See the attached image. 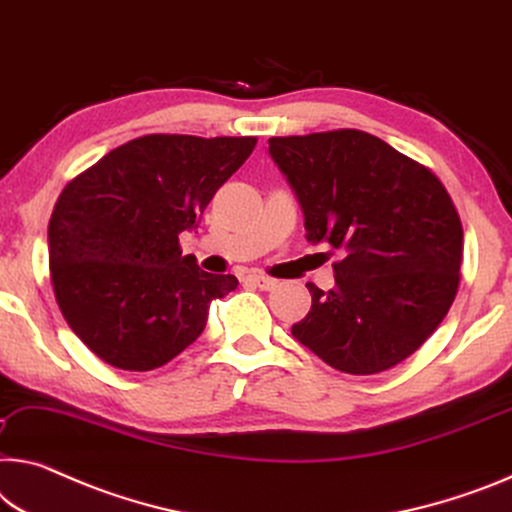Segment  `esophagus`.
<instances>
[{
    "label": "esophagus",
    "instance_id": "obj_1",
    "mask_svg": "<svg viewBox=\"0 0 512 512\" xmlns=\"http://www.w3.org/2000/svg\"><path fill=\"white\" fill-rule=\"evenodd\" d=\"M247 281H249V283H254V286H258L261 290H272V288H277V281L270 279V277H263V274H249Z\"/></svg>",
    "mask_w": 512,
    "mask_h": 512
}]
</instances>
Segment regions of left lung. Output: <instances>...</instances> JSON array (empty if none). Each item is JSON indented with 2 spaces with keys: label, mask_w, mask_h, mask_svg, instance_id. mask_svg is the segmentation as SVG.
Returning <instances> with one entry per match:
<instances>
[{
  "label": "left lung",
  "mask_w": 512,
  "mask_h": 512,
  "mask_svg": "<svg viewBox=\"0 0 512 512\" xmlns=\"http://www.w3.org/2000/svg\"><path fill=\"white\" fill-rule=\"evenodd\" d=\"M306 238L341 254L336 286L306 283L293 336L336 371L375 375L426 343L460 286L462 224L428 167L361 130L272 137ZM332 254V251H329Z\"/></svg>",
  "instance_id": "8db88e82"
}]
</instances>
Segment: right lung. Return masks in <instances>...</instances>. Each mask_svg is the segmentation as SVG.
I'll list each match as a JSON object with an SVG mask.
<instances>
[{"label": "right lung", "instance_id": "add662e5", "mask_svg": "<svg viewBox=\"0 0 512 512\" xmlns=\"http://www.w3.org/2000/svg\"><path fill=\"white\" fill-rule=\"evenodd\" d=\"M256 137L144 135L75 176L47 226L54 297L105 364L153 371L201 336L210 302L238 286L208 274L178 235L196 229Z\"/></svg>", "mask_w": 512, "mask_h": 512}]
</instances>
